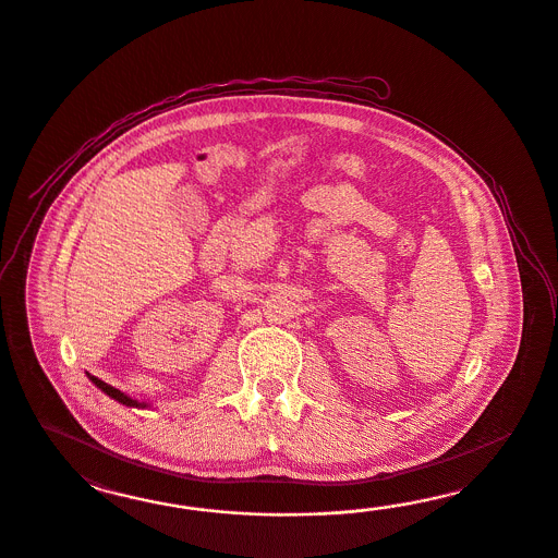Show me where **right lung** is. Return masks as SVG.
Listing matches in <instances>:
<instances>
[{"label":"right lung","mask_w":558,"mask_h":558,"mask_svg":"<svg viewBox=\"0 0 558 558\" xmlns=\"http://www.w3.org/2000/svg\"><path fill=\"white\" fill-rule=\"evenodd\" d=\"M89 380L98 387V389L104 390L108 397H112V399H117L119 403H122V405H129V407H145L141 405V403H136V401H133L131 397H126L124 392H120L119 389H114V387H110V385H106L104 380H100V378H96V376H89Z\"/></svg>","instance_id":"add662e5"}]
</instances>
